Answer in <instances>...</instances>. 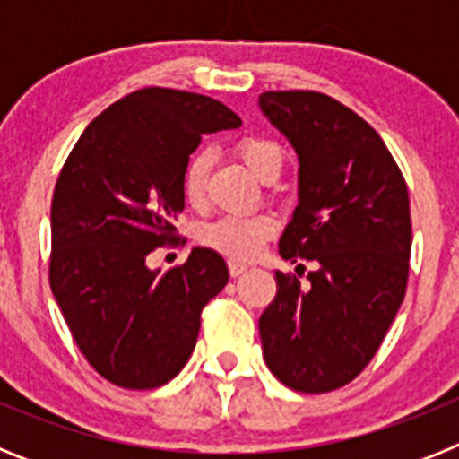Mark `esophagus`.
Returning <instances> with one entry per match:
<instances>
[{"instance_id": "obj_1", "label": "esophagus", "mask_w": 459, "mask_h": 459, "mask_svg": "<svg viewBox=\"0 0 459 459\" xmlns=\"http://www.w3.org/2000/svg\"><path fill=\"white\" fill-rule=\"evenodd\" d=\"M248 271V264H241V262H230V275L232 278H238L241 273H246Z\"/></svg>"}]
</instances>
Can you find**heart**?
I'll list each match as a JSON object with an SVG mask.
<instances>
[{
    "instance_id": "heart-1",
    "label": "heart",
    "mask_w": 459,
    "mask_h": 459,
    "mask_svg": "<svg viewBox=\"0 0 459 459\" xmlns=\"http://www.w3.org/2000/svg\"><path fill=\"white\" fill-rule=\"evenodd\" d=\"M243 165L257 177L259 181H275L285 165V153L278 142L266 137H243L234 147ZM213 153L209 149H197L186 160L181 172V193L190 206H200L206 195ZM275 234V221L266 213L255 216H222L204 222L197 230V243L204 248L216 250L232 262H248L262 250L266 241Z\"/></svg>"
}]
</instances>
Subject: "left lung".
I'll return each mask as SVG.
<instances>
[{
	"mask_svg": "<svg viewBox=\"0 0 459 459\" xmlns=\"http://www.w3.org/2000/svg\"><path fill=\"white\" fill-rule=\"evenodd\" d=\"M259 109L299 156V204L280 257L315 262L307 282L275 271L262 351L285 386L335 391L370 363L403 306L407 184L379 133L326 93L264 91Z\"/></svg>",
	"mask_w": 459,
	"mask_h": 459,
	"instance_id": "obj_1",
	"label": "left lung"
}]
</instances>
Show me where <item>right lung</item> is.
Instances as JSON below:
<instances>
[{
    "label": "right lung",
    "mask_w": 459,
    "mask_h": 459,
    "mask_svg": "<svg viewBox=\"0 0 459 459\" xmlns=\"http://www.w3.org/2000/svg\"><path fill=\"white\" fill-rule=\"evenodd\" d=\"M202 93L147 87L84 128L52 195L50 287L84 359L121 388L168 384L188 363L202 307L227 285L225 259L193 248L186 264L149 269L177 241L181 172L202 135L238 128Z\"/></svg>",
    "instance_id": "right-lung-1"
}]
</instances>
